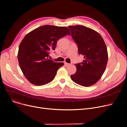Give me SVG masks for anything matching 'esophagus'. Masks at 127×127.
Segmentation results:
<instances>
[{
  "label": "esophagus",
  "instance_id": "esophagus-1",
  "mask_svg": "<svg viewBox=\"0 0 127 127\" xmlns=\"http://www.w3.org/2000/svg\"><path fill=\"white\" fill-rule=\"evenodd\" d=\"M64 64H65L66 66H68V65H70V64H69V63H66V62H65V63H64Z\"/></svg>",
  "mask_w": 127,
  "mask_h": 127
}]
</instances>
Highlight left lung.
Wrapping results in <instances>:
<instances>
[{
    "instance_id": "8db88e82",
    "label": "left lung",
    "mask_w": 127,
    "mask_h": 127,
    "mask_svg": "<svg viewBox=\"0 0 127 127\" xmlns=\"http://www.w3.org/2000/svg\"><path fill=\"white\" fill-rule=\"evenodd\" d=\"M72 37L77 44L79 55L84 56L81 63L76 64L77 71L71 75L72 80L83 86L95 84L105 70L108 60L107 48L97 31L86 27H68Z\"/></svg>"
}]
</instances>
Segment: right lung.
<instances>
[{
  "instance_id": "add662e5",
  "label": "right lung",
  "mask_w": 127,
  "mask_h": 127,
  "mask_svg": "<svg viewBox=\"0 0 127 127\" xmlns=\"http://www.w3.org/2000/svg\"><path fill=\"white\" fill-rule=\"evenodd\" d=\"M70 33L66 27L44 25L27 34L19 46L18 63L24 75L32 84L41 86L54 79L64 65L48 59L58 40Z\"/></svg>"
}]
</instances>
